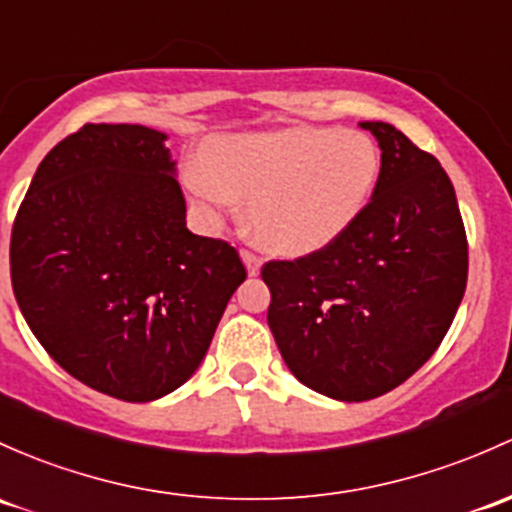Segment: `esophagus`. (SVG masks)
Returning <instances> with one entry per match:
<instances>
[{
    "mask_svg": "<svg viewBox=\"0 0 512 512\" xmlns=\"http://www.w3.org/2000/svg\"><path fill=\"white\" fill-rule=\"evenodd\" d=\"M240 257H242V262H245L247 274H250V277H257V274H260V267H262L260 257H257L255 252H250V250H242Z\"/></svg>",
    "mask_w": 512,
    "mask_h": 512,
    "instance_id": "obj_1",
    "label": "esophagus"
}]
</instances>
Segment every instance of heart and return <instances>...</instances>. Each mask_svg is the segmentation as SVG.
Masks as SVG:
<instances>
[{
	"mask_svg": "<svg viewBox=\"0 0 512 512\" xmlns=\"http://www.w3.org/2000/svg\"><path fill=\"white\" fill-rule=\"evenodd\" d=\"M378 174L380 152L365 132L289 127L215 139L186 184L208 211L250 203V233L267 250L309 255L351 228Z\"/></svg>",
	"mask_w": 512,
	"mask_h": 512,
	"instance_id": "obj_1",
	"label": "heart"
}]
</instances>
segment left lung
Here are the masks:
<instances>
[{
  "instance_id": "obj_1",
  "label": "left lung",
  "mask_w": 512,
  "mask_h": 512,
  "mask_svg": "<svg viewBox=\"0 0 512 512\" xmlns=\"http://www.w3.org/2000/svg\"><path fill=\"white\" fill-rule=\"evenodd\" d=\"M373 198L331 245L262 267L267 324L294 378L341 402L385 395L417 373L466 292L469 242L454 186L387 122Z\"/></svg>"
}]
</instances>
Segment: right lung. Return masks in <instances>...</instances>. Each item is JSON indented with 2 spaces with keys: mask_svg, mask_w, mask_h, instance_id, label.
<instances>
[{
  "mask_svg": "<svg viewBox=\"0 0 512 512\" xmlns=\"http://www.w3.org/2000/svg\"><path fill=\"white\" fill-rule=\"evenodd\" d=\"M166 134L85 125L36 169L12 228L16 304L75 380L152 402L196 373L245 282L235 247L186 228Z\"/></svg>",
  "mask_w": 512,
  "mask_h": 512,
  "instance_id": "obj_1",
  "label": "right lung"
}]
</instances>
